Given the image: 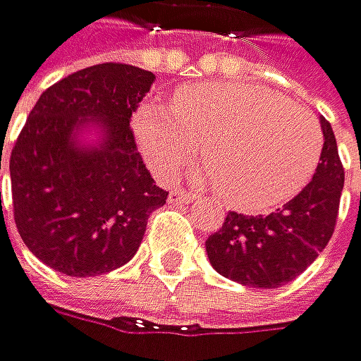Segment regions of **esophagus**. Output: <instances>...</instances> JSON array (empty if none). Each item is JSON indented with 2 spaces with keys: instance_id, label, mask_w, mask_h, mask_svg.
<instances>
[{
  "instance_id": "obj_1",
  "label": "esophagus",
  "mask_w": 361,
  "mask_h": 361,
  "mask_svg": "<svg viewBox=\"0 0 361 361\" xmlns=\"http://www.w3.org/2000/svg\"><path fill=\"white\" fill-rule=\"evenodd\" d=\"M192 200H195V195H188V192H184V190H171L169 192L171 204H184V202H192Z\"/></svg>"
}]
</instances>
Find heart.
Listing matches in <instances>:
<instances>
[{
	"label": "heart",
	"mask_w": 361,
	"mask_h": 361,
	"mask_svg": "<svg viewBox=\"0 0 361 361\" xmlns=\"http://www.w3.org/2000/svg\"><path fill=\"white\" fill-rule=\"evenodd\" d=\"M133 130L166 182L195 161L202 146L208 182L240 211H266L298 195L322 155L315 115L255 84H192L169 111L144 104Z\"/></svg>",
	"instance_id": "b5f03b06"
}]
</instances>
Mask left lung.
<instances>
[{
    "label": "left lung",
    "mask_w": 361,
    "mask_h": 361,
    "mask_svg": "<svg viewBox=\"0 0 361 361\" xmlns=\"http://www.w3.org/2000/svg\"><path fill=\"white\" fill-rule=\"evenodd\" d=\"M324 146L317 171L298 195L271 215L228 213L206 240L211 266L237 284L277 288L311 266L335 231L344 169L331 124L319 117Z\"/></svg>",
    "instance_id": "8db88e82"
}]
</instances>
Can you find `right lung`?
<instances>
[{
  "instance_id": "1",
  "label": "right lung",
  "mask_w": 361,
  "mask_h": 361,
  "mask_svg": "<svg viewBox=\"0 0 361 361\" xmlns=\"http://www.w3.org/2000/svg\"><path fill=\"white\" fill-rule=\"evenodd\" d=\"M153 82L150 71L97 63L44 90L30 111L11 153L13 208L21 240L50 269L71 277L119 269L166 204L130 130ZM86 132L98 137L84 142Z\"/></svg>"
}]
</instances>
